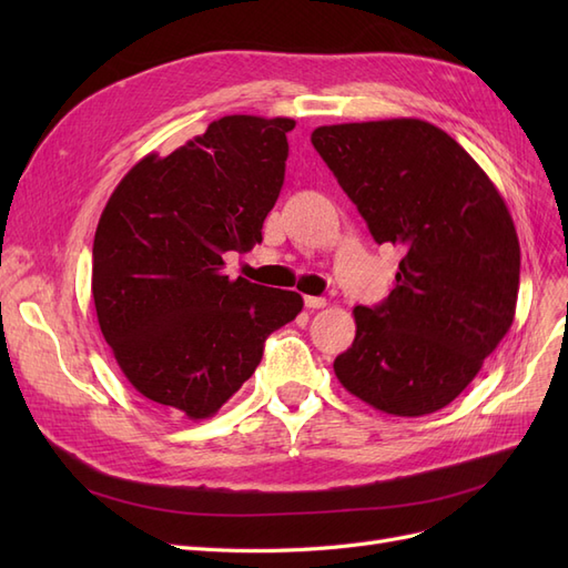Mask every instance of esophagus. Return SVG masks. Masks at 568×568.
<instances>
[{
    "label": "esophagus",
    "mask_w": 568,
    "mask_h": 568,
    "mask_svg": "<svg viewBox=\"0 0 568 568\" xmlns=\"http://www.w3.org/2000/svg\"><path fill=\"white\" fill-rule=\"evenodd\" d=\"M303 303H305V307H311V311H320V307L326 305V298H322V296H305Z\"/></svg>",
    "instance_id": "obj_1"
}]
</instances>
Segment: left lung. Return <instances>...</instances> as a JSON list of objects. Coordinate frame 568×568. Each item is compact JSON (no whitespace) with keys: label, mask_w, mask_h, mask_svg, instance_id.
<instances>
[{"label":"left lung","mask_w":568,"mask_h":568,"mask_svg":"<svg viewBox=\"0 0 568 568\" xmlns=\"http://www.w3.org/2000/svg\"><path fill=\"white\" fill-rule=\"evenodd\" d=\"M376 244L403 251L388 298L357 305L343 388L395 417L450 405L514 322L521 251L511 215L448 132L417 118L322 125L311 136Z\"/></svg>","instance_id":"8db88e82"}]
</instances>
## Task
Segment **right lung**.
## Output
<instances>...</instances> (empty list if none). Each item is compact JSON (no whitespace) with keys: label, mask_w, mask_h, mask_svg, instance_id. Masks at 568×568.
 Masks as SVG:
<instances>
[{"label":"right lung","mask_w":568,"mask_h":568,"mask_svg":"<svg viewBox=\"0 0 568 568\" xmlns=\"http://www.w3.org/2000/svg\"><path fill=\"white\" fill-rule=\"evenodd\" d=\"M291 118L225 115L120 180L92 248L97 320L118 367L144 398L213 417L294 320L296 291L222 274V255L263 242L288 156Z\"/></svg>","instance_id":"add662e5"}]
</instances>
